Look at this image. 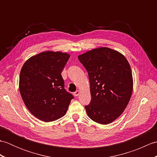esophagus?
Returning a JSON list of instances; mask_svg holds the SVG:
<instances>
[{
  "mask_svg": "<svg viewBox=\"0 0 157 157\" xmlns=\"http://www.w3.org/2000/svg\"><path fill=\"white\" fill-rule=\"evenodd\" d=\"M79 93H80V91L78 90H76V91L74 92V95H75V96H78L79 94Z\"/></svg>",
  "mask_w": 157,
  "mask_h": 157,
  "instance_id": "obj_1",
  "label": "esophagus"
}]
</instances>
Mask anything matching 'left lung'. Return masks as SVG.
<instances>
[{
	"label": "left lung",
	"instance_id": "1",
	"mask_svg": "<svg viewBox=\"0 0 157 157\" xmlns=\"http://www.w3.org/2000/svg\"><path fill=\"white\" fill-rule=\"evenodd\" d=\"M87 70L91 101L85 106L93 121L109 124L124 111L131 98L133 78L128 60L121 53L106 47L93 49L78 56Z\"/></svg>",
	"mask_w": 157,
	"mask_h": 157
}]
</instances>
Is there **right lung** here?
<instances>
[{
  "mask_svg": "<svg viewBox=\"0 0 157 157\" xmlns=\"http://www.w3.org/2000/svg\"><path fill=\"white\" fill-rule=\"evenodd\" d=\"M70 55L46 51L32 56L19 75V92L33 115L45 122L65 115L73 96L67 92L61 72Z\"/></svg>",
  "mask_w": 157,
  "mask_h": 157,
  "instance_id": "1",
  "label": "right lung"
}]
</instances>
